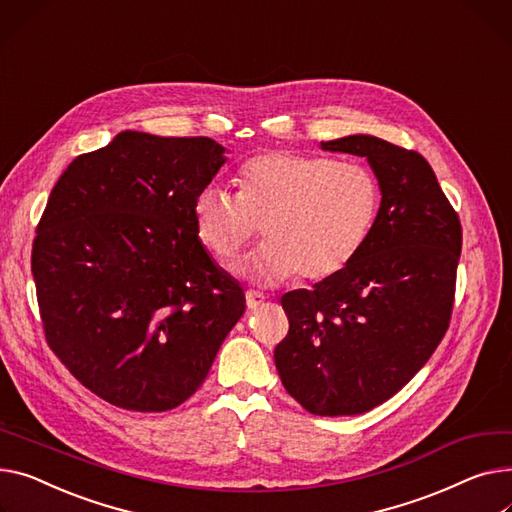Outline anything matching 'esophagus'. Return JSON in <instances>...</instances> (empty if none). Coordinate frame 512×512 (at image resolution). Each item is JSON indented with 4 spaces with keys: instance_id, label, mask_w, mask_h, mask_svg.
Wrapping results in <instances>:
<instances>
[{
    "instance_id": "obj_1",
    "label": "esophagus",
    "mask_w": 512,
    "mask_h": 512,
    "mask_svg": "<svg viewBox=\"0 0 512 512\" xmlns=\"http://www.w3.org/2000/svg\"><path fill=\"white\" fill-rule=\"evenodd\" d=\"M265 302V296L261 292H255V290H247V306L251 311L259 309V306Z\"/></svg>"
}]
</instances>
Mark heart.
<instances>
[{"label": "heart", "mask_w": 512, "mask_h": 512, "mask_svg": "<svg viewBox=\"0 0 512 512\" xmlns=\"http://www.w3.org/2000/svg\"><path fill=\"white\" fill-rule=\"evenodd\" d=\"M381 208V185L354 160L269 150L238 173V193L203 187L193 201L197 238L222 265L236 261L257 230L265 245L243 271L276 284L317 282L346 269L366 245Z\"/></svg>", "instance_id": "1"}]
</instances>
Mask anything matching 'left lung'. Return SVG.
Masks as SVG:
<instances>
[{"instance_id":"left-lung-1","label":"left lung","mask_w":512,"mask_h":512,"mask_svg":"<svg viewBox=\"0 0 512 512\" xmlns=\"http://www.w3.org/2000/svg\"><path fill=\"white\" fill-rule=\"evenodd\" d=\"M321 148L366 156L381 185V208L346 269L313 290L282 296L290 329L274 358L282 385L306 412L356 416L410 383L445 337L461 222L416 150L374 135Z\"/></svg>"}]
</instances>
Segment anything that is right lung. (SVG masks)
<instances>
[{
  "label": "right lung",
  "mask_w": 512,
  "mask_h": 512,
  "mask_svg": "<svg viewBox=\"0 0 512 512\" xmlns=\"http://www.w3.org/2000/svg\"><path fill=\"white\" fill-rule=\"evenodd\" d=\"M222 154L210 138L121 131L63 170L39 220L30 263L47 344L123 410L187 401L245 313L193 224Z\"/></svg>",
  "instance_id": "right-lung-1"
}]
</instances>
